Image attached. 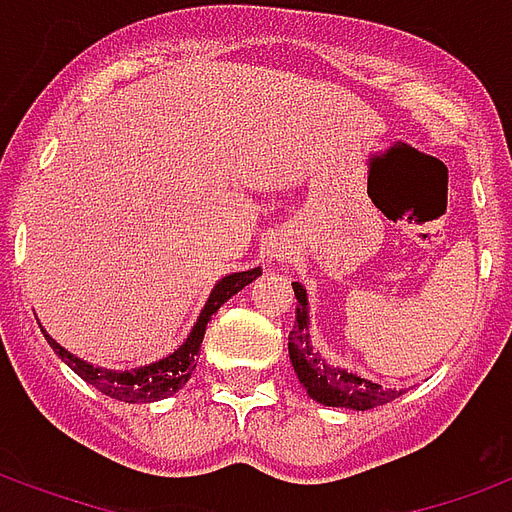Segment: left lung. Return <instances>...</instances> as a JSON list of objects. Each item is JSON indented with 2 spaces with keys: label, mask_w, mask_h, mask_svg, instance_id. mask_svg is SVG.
<instances>
[{
  "label": "left lung",
  "mask_w": 512,
  "mask_h": 512,
  "mask_svg": "<svg viewBox=\"0 0 512 512\" xmlns=\"http://www.w3.org/2000/svg\"><path fill=\"white\" fill-rule=\"evenodd\" d=\"M292 290H295V298H298V308H295V327L290 330V360L311 400H317L322 405H333V408L370 411V408L392 403L395 397L403 395L397 389H384V386L373 384L368 378L354 376V373H346V370L330 365L311 346V338H308L306 290L298 282H292Z\"/></svg>",
  "instance_id": "1"
}]
</instances>
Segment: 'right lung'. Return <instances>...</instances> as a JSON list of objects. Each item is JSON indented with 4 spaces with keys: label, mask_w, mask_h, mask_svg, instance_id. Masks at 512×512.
<instances>
[{
    "label": "right lung",
    "mask_w": 512,
    "mask_h": 512,
    "mask_svg": "<svg viewBox=\"0 0 512 512\" xmlns=\"http://www.w3.org/2000/svg\"><path fill=\"white\" fill-rule=\"evenodd\" d=\"M257 276H260V268L225 276V279L214 287L209 300H206L204 311H201V317L195 322L193 333L187 335V341L182 343L174 354H169L166 360L152 362V365H144V368L123 370V373L93 368L88 362L77 360L74 354L61 349L45 330H42V333H45V338H48V343L53 346V351H56L58 357H61L77 376L96 386L101 395L112 397V400H120V403H152V400H163V397L174 395L177 389H182V386L187 384V378H190V373H193L195 365H198L201 341H204L206 325L212 322V314H217V308H220L225 300H230L236 292L244 290V287H247L252 279H257Z\"/></svg>",
    "instance_id": "1"
}]
</instances>
